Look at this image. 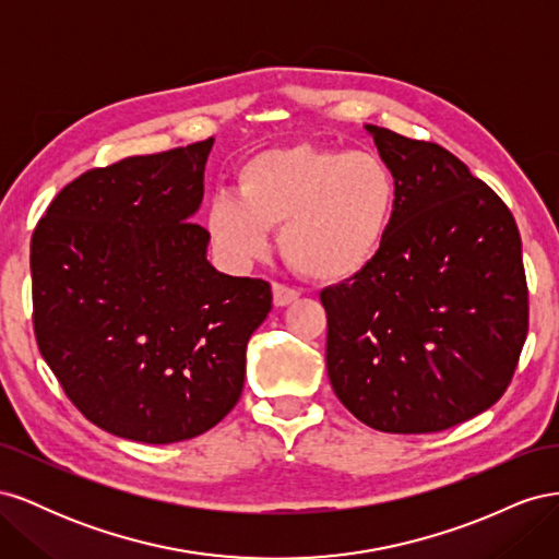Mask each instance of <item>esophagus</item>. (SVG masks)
I'll return each instance as SVG.
<instances>
[{
	"mask_svg": "<svg viewBox=\"0 0 559 559\" xmlns=\"http://www.w3.org/2000/svg\"><path fill=\"white\" fill-rule=\"evenodd\" d=\"M298 296H300V292H298V289H292V286L280 284V282L273 284V300H275L277 308L289 306V302H294Z\"/></svg>",
	"mask_w": 559,
	"mask_h": 559,
	"instance_id": "esophagus-1",
	"label": "esophagus"
}]
</instances>
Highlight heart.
I'll return each mask as SVG.
<instances>
[{
    "label": "heart",
    "instance_id": "obj_1",
    "mask_svg": "<svg viewBox=\"0 0 559 559\" xmlns=\"http://www.w3.org/2000/svg\"><path fill=\"white\" fill-rule=\"evenodd\" d=\"M399 205L396 177L366 151L292 144L247 158L238 195L216 193L205 224L233 263L267 251V228L280 226V249L298 273L341 282L376 259Z\"/></svg>",
    "mask_w": 559,
    "mask_h": 559
}]
</instances>
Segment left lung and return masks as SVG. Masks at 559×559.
<instances>
[{"label": "left lung", "mask_w": 559, "mask_h": 559, "mask_svg": "<svg viewBox=\"0 0 559 559\" xmlns=\"http://www.w3.org/2000/svg\"><path fill=\"white\" fill-rule=\"evenodd\" d=\"M366 130L399 205L376 259L319 294L329 380L370 429L443 431L495 405L515 373L530 326L520 233L450 151Z\"/></svg>", "instance_id": "1"}]
</instances>
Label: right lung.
I'll use <instances>...</instances> for the list:
<instances>
[{
  "mask_svg": "<svg viewBox=\"0 0 559 559\" xmlns=\"http://www.w3.org/2000/svg\"><path fill=\"white\" fill-rule=\"evenodd\" d=\"M214 138L83 173L32 235L44 361L81 415L118 438L189 441L245 386V352L273 308L263 280L207 261L193 224Z\"/></svg>",
  "mask_w": 559,
  "mask_h": 559,
  "instance_id": "obj_1",
  "label": "right lung"
}]
</instances>
